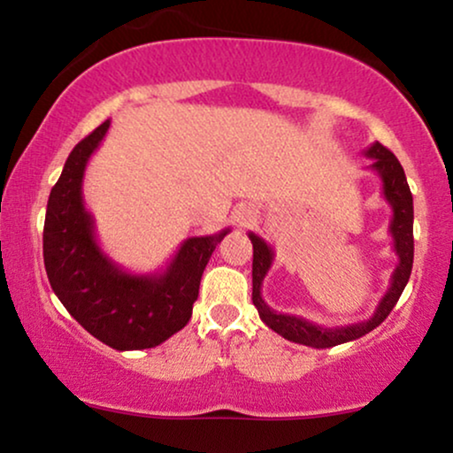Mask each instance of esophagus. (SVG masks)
<instances>
[{"label": "esophagus", "instance_id": "esophagus-1", "mask_svg": "<svg viewBox=\"0 0 453 453\" xmlns=\"http://www.w3.org/2000/svg\"><path fill=\"white\" fill-rule=\"evenodd\" d=\"M256 211L251 209V206H241V209H238V212H236V221L241 223L242 227H247V226H251L253 221H256Z\"/></svg>", "mask_w": 453, "mask_h": 453}]
</instances>
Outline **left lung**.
Instances as JSON below:
<instances>
[{"mask_svg":"<svg viewBox=\"0 0 453 453\" xmlns=\"http://www.w3.org/2000/svg\"><path fill=\"white\" fill-rule=\"evenodd\" d=\"M366 157H371V170H375L381 179L383 197L392 206V221H389V234L394 241V251H396L398 264L394 268L392 279H389L388 292L383 294L381 303L377 304L375 313L368 317L366 321H357L351 326L341 327H324L317 326L304 317H296L288 313H277L264 303L262 298V283L266 279L270 266H273L274 251L273 247L259 238L257 234L249 232V238L253 242V304H256L259 319L266 324L270 330H274L283 339L298 342V345L315 347V349H326V347L342 345L360 339L371 330L381 324L386 317L392 313L396 306L400 294L407 288L411 268H413V196H411L407 176H404L403 165L396 159L392 150H388L383 144L372 142L371 147L364 150Z\"/></svg>","mask_w":453,"mask_h":453,"instance_id":"1","label":"left lung"}]
</instances>
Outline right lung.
<instances>
[{"label": "right lung", "instance_id": "add662e5", "mask_svg": "<svg viewBox=\"0 0 453 453\" xmlns=\"http://www.w3.org/2000/svg\"><path fill=\"white\" fill-rule=\"evenodd\" d=\"M104 121L72 149L49 196L44 219V268L67 313L104 345L117 351L150 349L183 330L191 319L206 264L230 227L191 236L159 273L134 274L112 262L96 238L85 209L82 179L106 136Z\"/></svg>", "mask_w": 453, "mask_h": 453}]
</instances>
